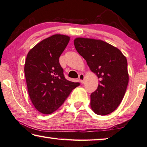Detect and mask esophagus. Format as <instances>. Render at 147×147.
<instances>
[{
    "instance_id": "obj_1",
    "label": "esophagus",
    "mask_w": 147,
    "mask_h": 147,
    "mask_svg": "<svg viewBox=\"0 0 147 147\" xmlns=\"http://www.w3.org/2000/svg\"><path fill=\"white\" fill-rule=\"evenodd\" d=\"M79 79L81 83H83L84 79H85V76H84L83 74H80V75L79 76Z\"/></svg>"
}]
</instances>
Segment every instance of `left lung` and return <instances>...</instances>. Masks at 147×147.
I'll return each instance as SVG.
<instances>
[{
    "label": "left lung",
    "mask_w": 147,
    "mask_h": 147,
    "mask_svg": "<svg viewBox=\"0 0 147 147\" xmlns=\"http://www.w3.org/2000/svg\"><path fill=\"white\" fill-rule=\"evenodd\" d=\"M74 45L88 67L100 79L90 95V107L96 114L113 112L123 99L129 75L126 57L118 48L100 40L77 38Z\"/></svg>",
    "instance_id": "left-lung-1"
}]
</instances>
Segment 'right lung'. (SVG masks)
I'll list each match as a JSON object with an SVG mask.
<instances>
[{"label": "right lung", "mask_w": 147, "mask_h": 147, "mask_svg": "<svg viewBox=\"0 0 147 147\" xmlns=\"http://www.w3.org/2000/svg\"><path fill=\"white\" fill-rule=\"evenodd\" d=\"M70 38L55 34L43 40L28 53L25 75L31 102L38 111L49 115L61 107L80 84L65 79L59 57Z\"/></svg>", "instance_id": "obj_1"}]
</instances>
